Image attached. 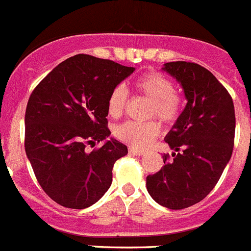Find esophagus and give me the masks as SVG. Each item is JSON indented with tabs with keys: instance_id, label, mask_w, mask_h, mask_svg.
Segmentation results:
<instances>
[{
	"instance_id": "34e87169",
	"label": "esophagus",
	"mask_w": 251,
	"mask_h": 251,
	"mask_svg": "<svg viewBox=\"0 0 251 251\" xmlns=\"http://www.w3.org/2000/svg\"><path fill=\"white\" fill-rule=\"evenodd\" d=\"M129 153L134 154V155H143V154H146V151H142V149H135V148H129Z\"/></svg>"
}]
</instances>
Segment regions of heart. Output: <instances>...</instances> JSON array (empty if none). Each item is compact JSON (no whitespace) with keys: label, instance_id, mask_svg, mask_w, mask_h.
Segmentation results:
<instances>
[{"label":"heart","instance_id":"heart-1","mask_svg":"<svg viewBox=\"0 0 251 251\" xmlns=\"http://www.w3.org/2000/svg\"><path fill=\"white\" fill-rule=\"evenodd\" d=\"M134 89L148 100L151 107L148 117H157L164 123H173L180 113L181 100L172 80L159 72H147L134 80ZM127 103V89L117 86L110 92L107 100V112L112 118H118L123 114ZM160 127L157 122L146 123L126 122L114 129V135L119 141L134 148H146L159 135Z\"/></svg>","mask_w":251,"mask_h":251}]
</instances>
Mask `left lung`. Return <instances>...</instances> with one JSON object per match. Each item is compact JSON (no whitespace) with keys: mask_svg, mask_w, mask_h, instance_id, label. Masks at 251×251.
Returning <instances> with one entry per match:
<instances>
[{"mask_svg":"<svg viewBox=\"0 0 251 251\" xmlns=\"http://www.w3.org/2000/svg\"><path fill=\"white\" fill-rule=\"evenodd\" d=\"M181 86L187 104L164 141L172 159L147 176L151 197L168 209L188 208L213 190L231 158L235 110L230 94L215 75L192 62H169L162 68Z\"/></svg>","mask_w":251,"mask_h":251,"instance_id":"obj_1","label":"left lung"}]
</instances>
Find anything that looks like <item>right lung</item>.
<instances>
[{"label":"right lung","instance_id":"1","mask_svg":"<svg viewBox=\"0 0 251 251\" xmlns=\"http://www.w3.org/2000/svg\"><path fill=\"white\" fill-rule=\"evenodd\" d=\"M134 70L75 54L32 92L25 116V149L42 189L62 206L88 208L109 189L114 163L128 149L108 138L107 100ZM96 141L103 146L88 153L86 144Z\"/></svg>","mask_w":251,"mask_h":251}]
</instances>
